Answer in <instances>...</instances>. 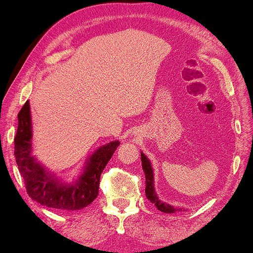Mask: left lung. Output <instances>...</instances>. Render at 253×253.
Wrapping results in <instances>:
<instances>
[{"label":"left lung","instance_id":"left-lung-1","mask_svg":"<svg viewBox=\"0 0 253 253\" xmlns=\"http://www.w3.org/2000/svg\"><path fill=\"white\" fill-rule=\"evenodd\" d=\"M140 155H141V166H143L145 178H146V181H145V184H146L145 193H146L147 199L150 200L151 203H153L159 211H161V212L164 213H175V212H179V211H181V212L182 211H185V209H183V207L171 206L169 205V204L161 202V200L159 199V197L154 189V175H153V168H152L151 161L148 160V158L143 153V152H141Z\"/></svg>","mask_w":253,"mask_h":253}]
</instances>
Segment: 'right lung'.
<instances>
[{
    "label": "right lung",
    "mask_w": 253,
    "mask_h": 253,
    "mask_svg": "<svg viewBox=\"0 0 253 253\" xmlns=\"http://www.w3.org/2000/svg\"><path fill=\"white\" fill-rule=\"evenodd\" d=\"M32 132L30 102L26 101L18 114L15 157L29 196L41 205L60 211H78L89 205L99 195L100 176L120 141H110L96 148L78 177L63 182L33 155Z\"/></svg>",
    "instance_id": "right-lung-1"
}]
</instances>
